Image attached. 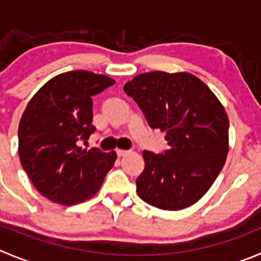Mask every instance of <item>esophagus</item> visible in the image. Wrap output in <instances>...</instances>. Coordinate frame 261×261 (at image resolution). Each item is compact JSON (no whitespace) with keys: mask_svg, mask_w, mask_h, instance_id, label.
I'll return each mask as SVG.
<instances>
[{"mask_svg":"<svg viewBox=\"0 0 261 261\" xmlns=\"http://www.w3.org/2000/svg\"><path fill=\"white\" fill-rule=\"evenodd\" d=\"M116 153H118V156H119V158H121V156H125V155H128V153H129V151H126V150H120V148H118V150H116Z\"/></svg>","mask_w":261,"mask_h":261,"instance_id":"1","label":"esophagus"}]
</instances>
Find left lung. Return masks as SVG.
Listing matches in <instances>:
<instances>
[{
	"label": "left lung",
	"mask_w": 261,
	"mask_h": 261,
	"mask_svg": "<svg viewBox=\"0 0 261 261\" xmlns=\"http://www.w3.org/2000/svg\"><path fill=\"white\" fill-rule=\"evenodd\" d=\"M152 129L165 132L169 150L143 151L137 193L161 210H182L209 191L229 150V120L212 89L193 74L150 71L125 83Z\"/></svg>",
	"instance_id": "8db88e82"
}]
</instances>
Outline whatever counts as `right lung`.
Returning a JSON list of instances; mask_svg holds the SVG:
<instances>
[{"instance_id":"right-lung-1","label":"right lung","mask_w":261,"mask_h":261,"mask_svg":"<svg viewBox=\"0 0 261 261\" xmlns=\"http://www.w3.org/2000/svg\"><path fill=\"white\" fill-rule=\"evenodd\" d=\"M115 81L74 70L59 74L37 91L19 123L20 163L41 195L61 205L95 196L116 160L115 151L81 147L92 125V96Z\"/></svg>"}]
</instances>
